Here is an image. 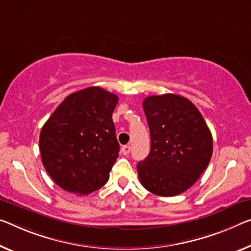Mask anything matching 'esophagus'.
Returning <instances> with one entry per match:
<instances>
[{"instance_id":"obj_1","label":"esophagus","mask_w":251,"mask_h":251,"mask_svg":"<svg viewBox=\"0 0 251 251\" xmlns=\"http://www.w3.org/2000/svg\"><path fill=\"white\" fill-rule=\"evenodd\" d=\"M130 151H131V147H130L129 145L123 146V147L121 148V152H122L125 156H128L129 153H130Z\"/></svg>"}]
</instances>
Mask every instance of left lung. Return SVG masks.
Returning <instances> with one entry per match:
<instances>
[{
    "instance_id": "obj_1",
    "label": "left lung",
    "mask_w": 251,
    "mask_h": 251,
    "mask_svg": "<svg viewBox=\"0 0 251 251\" xmlns=\"http://www.w3.org/2000/svg\"><path fill=\"white\" fill-rule=\"evenodd\" d=\"M151 148L138 163L139 179L158 196L188 190L210 163L213 140L209 126L190 100L176 94L148 96L142 103Z\"/></svg>"
}]
</instances>
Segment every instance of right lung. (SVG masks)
Listing matches in <instances>:
<instances>
[{
	"instance_id": "add662e5",
	"label": "right lung",
	"mask_w": 251,
	"mask_h": 251,
	"mask_svg": "<svg viewBox=\"0 0 251 251\" xmlns=\"http://www.w3.org/2000/svg\"><path fill=\"white\" fill-rule=\"evenodd\" d=\"M118 96L99 86L68 95L42 126L41 160L59 187L87 195L109 180L119 157L112 113Z\"/></svg>"
}]
</instances>
